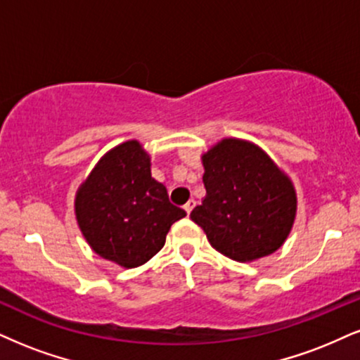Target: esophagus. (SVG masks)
<instances>
[{"instance_id": "obj_1", "label": "esophagus", "mask_w": 360, "mask_h": 360, "mask_svg": "<svg viewBox=\"0 0 360 360\" xmlns=\"http://www.w3.org/2000/svg\"><path fill=\"white\" fill-rule=\"evenodd\" d=\"M193 207H195V200H188L187 203H185L184 208H185V212H187V215H190V212L193 210Z\"/></svg>"}]
</instances>
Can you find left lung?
<instances>
[{"label": "left lung", "mask_w": 360, "mask_h": 360, "mask_svg": "<svg viewBox=\"0 0 360 360\" xmlns=\"http://www.w3.org/2000/svg\"><path fill=\"white\" fill-rule=\"evenodd\" d=\"M207 195L190 214L210 245L254 262L283 245L294 227L297 193L287 173L259 145L224 139L202 155Z\"/></svg>", "instance_id": "1"}]
</instances>
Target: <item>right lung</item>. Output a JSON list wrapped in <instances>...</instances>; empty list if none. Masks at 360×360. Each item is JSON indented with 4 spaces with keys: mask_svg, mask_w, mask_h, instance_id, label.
<instances>
[{
    "mask_svg": "<svg viewBox=\"0 0 360 360\" xmlns=\"http://www.w3.org/2000/svg\"><path fill=\"white\" fill-rule=\"evenodd\" d=\"M150 167L139 140L123 141L98 160L75 197V215L88 245L123 269L140 267L157 255L172 224L187 215L170 203Z\"/></svg>",
    "mask_w": 360,
    "mask_h": 360,
    "instance_id": "1",
    "label": "right lung"
}]
</instances>
